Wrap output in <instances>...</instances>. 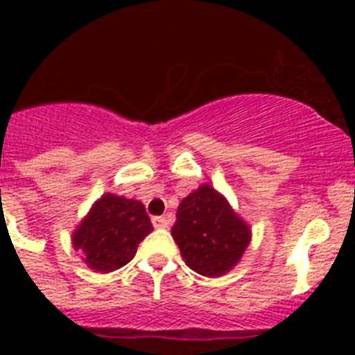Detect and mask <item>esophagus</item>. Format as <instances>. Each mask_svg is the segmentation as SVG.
<instances>
[{"instance_id": "1", "label": "esophagus", "mask_w": 355, "mask_h": 355, "mask_svg": "<svg viewBox=\"0 0 355 355\" xmlns=\"http://www.w3.org/2000/svg\"><path fill=\"white\" fill-rule=\"evenodd\" d=\"M168 224H171V220H168V216H153V225L155 227H159V229H165L168 227Z\"/></svg>"}]
</instances>
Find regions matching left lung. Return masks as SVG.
I'll list each match as a JSON object with an SVG mask.
<instances>
[{
    "instance_id": "8db88e82",
    "label": "left lung",
    "mask_w": 355,
    "mask_h": 355,
    "mask_svg": "<svg viewBox=\"0 0 355 355\" xmlns=\"http://www.w3.org/2000/svg\"><path fill=\"white\" fill-rule=\"evenodd\" d=\"M172 238L193 272L220 277L240 261L249 247L250 227L222 193L202 184L181 200Z\"/></svg>"
}]
</instances>
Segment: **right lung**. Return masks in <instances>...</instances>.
I'll return each mask as SVG.
<instances>
[{"label":"right lung","instance_id":"right-lung-1","mask_svg":"<svg viewBox=\"0 0 355 355\" xmlns=\"http://www.w3.org/2000/svg\"><path fill=\"white\" fill-rule=\"evenodd\" d=\"M153 231L140 200L105 193L72 233V245L92 270L114 272L128 265L140 241Z\"/></svg>","mask_w":355,"mask_h":355}]
</instances>
